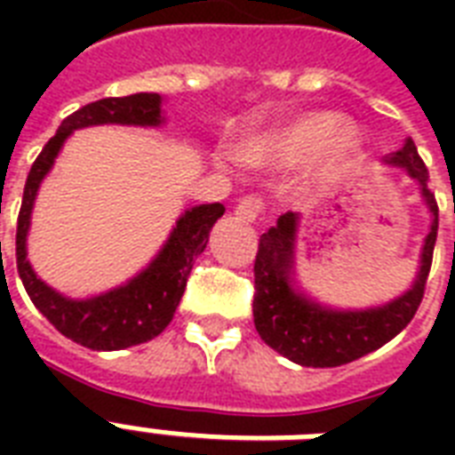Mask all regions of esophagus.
Segmentation results:
<instances>
[{"mask_svg": "<svg viewBox=\"0 0 455 455\" xmlns=\"http://www.w3.org/2000/svg\"><path fill=\"white\" fill-rule=\"evenodd\" d=\"M234 212L235 217L243 221H257L264 212V198L262 196H255V193L243 196V198L238 200V205H235Z\"/></svg>", "mask_w": 455, "mask_h": 455, "instance_id": "34e87169", "label": "esophagus"}]
</instances>
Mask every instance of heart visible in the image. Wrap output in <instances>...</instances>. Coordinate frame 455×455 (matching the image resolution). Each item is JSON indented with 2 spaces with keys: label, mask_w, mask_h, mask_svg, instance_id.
<instances>
[{
  "label": "heart",
  "mask_w": 455,
  "mask_h": 455,
  "mask_svg": "<svg viewBox=\"0 0 455 455\" xmlns=\"http://www.w3.org/2000/svg\"><path fill=\"white\" fill-rule=\"evenodd\" d=\"M359 134L349 124H338L328 113H304L292 123L278 127L245 144L250 163H302L318 151L323 172H335L359 151Z\"/></svg>",
  "instance_id": "heart-1"
}]
</instances>
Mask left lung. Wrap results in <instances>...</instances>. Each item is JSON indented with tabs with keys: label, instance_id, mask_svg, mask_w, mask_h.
I'll list each match as a JSON object with an SVG mask.
<instances>
[{
	"label": "left lung",
	"instance_id": "left-lung-1",
	"mask_svg": "<svg viewBox=\"0 0 455 455\" xmlns=\"http://www.w3.org/2000/svg\"><path fill=\"white\" fill-rule=\"evenodd\" d=\"M389 163L402 164L409 170L411 177L420 181L435 220L430 234L425 238L423 267L416 283L406 295L389 302L387 307L368 311H332L309 302L304 295L292 291V241H295L298 214H281L276 227L259 235L255 257V299H252L255 328L271 349H276L285 359L295 361L299 366L332 368L361 359L363 354L373 352L399 335L411 323V318L416 316L418 307L423 302L425 283L430 276L432 255L437 243V198L430 191V172L411 139L403 144L402 151L392 156Z\"/></svg>",
	"mask_w": 455,
	"mask_h": 455
}]
</instances>
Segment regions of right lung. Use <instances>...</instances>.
Wrapping results in <instances>:
<instances>
[{
    "mask_svg": "<svg viewBox=\"0 0 455 455\" xmlns=\"http://www.w3.org/2000/svg\"><path fill=\"white\" fill-rule=\"evenodd\" d=\"M106 123L160 124V96H110L82 106L60 123L59 132L46 141L37 160L32 163L25 181L16 227V267L32 304L49 318V323L56 331L82 347L113 352V349L148 342L170 325L179 299L184 295L186 281L191 276L193 262L205 250L210 228L227 207L221 203H210L188 210L177 221V228L172 231L170 241L156 257V262L123 288L82 302L60 298L59 292H53L35 276V271L25 259V234L30 227L32 203L39 181L52 170L53 157L60 151L68 134L80 127Z\"/></svg>",
    "mask_w": 455,
    "mask_h": 455,
    "instance_id": "right-lung-1",
    "label": "right lung"
}]
</instances>
